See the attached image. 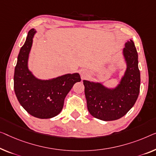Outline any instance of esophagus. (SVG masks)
Wrapping results in <instances>:
<instances>
[{"label":"esophagus","mask_w":156,"mask_h":156,"mask_svg":"<svg viewBox=\"0 0 156 156\" xmlns=\"http://www.w3.org/2000/svg\"><path fill=\"white\" fill-rule=\"evenodd\" d=\"M80 74L81 76H82V77H85V76L87 75V73H86V71L85 70H82L80 72Z\"/></svg>","instance_id":"esophagus-1"}]
</instances>
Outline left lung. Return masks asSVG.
I'll use <instances>...</instances> for the list:
<instances>
[{
	"instance_id": "left-lung-1",
	"label": "left lung",
	"mask_w": 156,
	"mask_h": 156,
	"mask_svg": "<svg viewBox=\"0 0 156 156\" xmlns=\"http://www.w3.org/2000/svg\"><path fill=\"white\" fill-rule=\"evenodd\" d=\"M127 69L120 84L109 89L99 83L83 80L88 111L93 117L104 121L118 120L134 105L140 90L138 54L132 40L123 49Z\"/></svg>"
}]
</instances>
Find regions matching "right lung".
<instances>
[{"label":"right lung","instance_id":"right-lung-1","mask_svg":"<svg viewBox=\"0 0 156 156\" xmlns=\"http://www.w3.org/2000/svg\"><path fill=\"white\" fill-rule=\"evenodd\" d=\"M36 32L34 29L30 30L20 49L14 74V90L20 104L30 115L48 119L61 112L65 97L81 79L78 73L45 80L35 77L28 69V59Z\"/></svg>","mask_w":156,"mask_h":156}]
</instances>
